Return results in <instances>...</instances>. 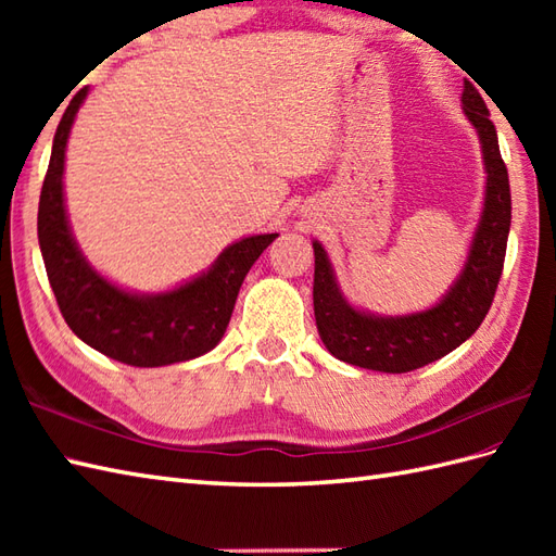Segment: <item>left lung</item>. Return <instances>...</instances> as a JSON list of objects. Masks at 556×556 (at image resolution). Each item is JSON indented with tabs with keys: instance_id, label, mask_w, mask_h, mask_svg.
<instances>
[{
	"instance_id": "obj_1",
	"label": "left lung",
	"mask_w": 556,
	"mask_h": 556,
	"mask_svg": "<svg viewBox=\"0 0 556 556\" xmlns=\"http://www.w3.org/2000/svg\"><path fill=\"white\" fill-rule=\"evenodd\" d=\"M460 104L480 140L485 198L466 263L440 301L408 315H375L356 308L341 291L323 243L313 241L315 323L323 344L339 361L377 372H410L452 353L485 320L504 267L511 227V191L485 100L470 83H466Z\"/></svg>"
}]
</instances>
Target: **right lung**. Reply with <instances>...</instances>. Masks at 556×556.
<instances>
[{"label":"right lung","mask_w":556,"mask_h":556,"mask_svg":"<svg viewBox=\"0 0 556 556\" xmlns=\"http://www.w3.org/2000/svg\"><path fill=\"white\" fill-rule=\"evenodd\" d=\"M86 98L88 88L78 90L56 126L38 207L40 253L59 311L71 332L108 358L136 368L193 361L219 344L248 269L279 233L243 236L167 291L140 293L100 275L71 231L64 200L66 143Z\"/></svg>","instance_id":"add662e5"}]
</instances>
